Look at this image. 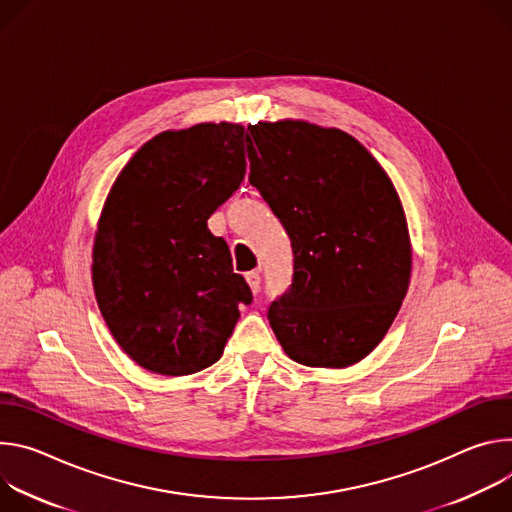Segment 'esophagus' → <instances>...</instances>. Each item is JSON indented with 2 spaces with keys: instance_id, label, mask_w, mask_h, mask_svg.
Returning a JSON list of instances; mask_svg holds the SVG:
<instances>
[{
  "instance_id": "34e87169",
  "label": "esophagus",
  "mask_w": 512,
  "mask_h": 512,
  "mask_svg": "<svg viewBox=\"0 0 512 512\" xmlns=\"http://www.w3.org/2000/svg\"><path fill=\"white\" fill-rule=\"evenodd\" d=\"M246 282H248V285H250L252 293H258V291H260V274H258L256 270H252V272H246Z\"/></svg>"
}]
</instances>
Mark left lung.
I'll list each match as a JSON object with an SVG mask.
<instances>
[{"label": "left lung", "mask_w": 512, "mask_h": 512, "mask_svg": "<svg viewBox=\"0 0 512 512\" xmlns=\"http://www.w3.org/2000/svg\"><path fill=\"white\" fill-rule=\"evenodd\" d=\"M248 132V181L293 248V285L272 301L270 327L303 366H352L382 342L409 289L401 199L376 158L342 130L282 120Z\"/></svg>", "instance_id": "left-lung-1"}]
</instances>
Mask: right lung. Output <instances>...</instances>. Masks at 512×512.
Listing matches in <instances>:
<instances>
[{
	"mask_svg": "<svg viewBox=\"0 0 512 512\" xmlns=\"http://www.w3.org/2000/svg\"><path fill=\"white\" fill-rule=\"evenodd\" d=\"M240 124L148 140L113 183L93 244V289L120 348L142 368L187 376L215 364L252 291L207 219L246 175Z\"/></svg>",
	"mask_w": 512,
	"mask_h": 512,
	"instance_id": "right-lung-1",
	"label": "right lung"
}]
</instances>
